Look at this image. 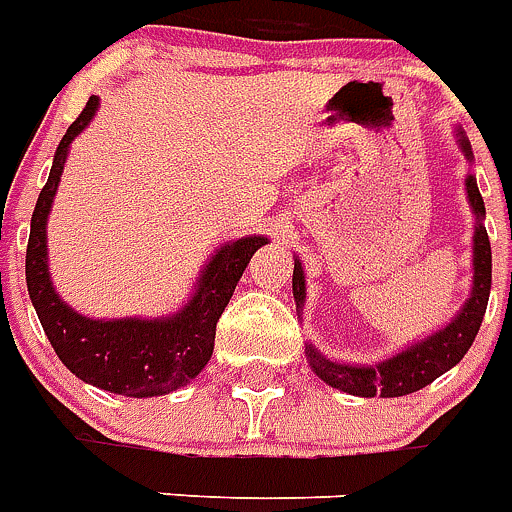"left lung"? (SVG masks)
Returning a JSON list of instances; mask_svg holds the SVG:
<instances>
[{
  "label": "left lung",
  "instance_id": "obj_1",
  "mask_svg": "<svg viewBox=\"0 0 512 512\" xmlns=\"http://www.w3.org/2000/svg\"><path fill=\"white\" fill-rule=\"evenodd\" d=\"M457 145L465 153L468 161H473L470 153V142L465 140V134L457 129ZM465 192H468V203L476 214V232H473V288H470V298L463 304V309L457 312V317L449 322L447 327H441L436 333H431L423 341L412 343L404 351L394 354L391 359H383L378 365H349V362H333V359L322 357L320 351L314 349L312 343L306 346V359L309 367L317 372V378H322L327 386L338 388L343 394L351 396H407L415 394L420 388L444 375L447 370L460 362L468 354L478 335V327L484 322L486 304H489V290H492V245H489V235L484 227V198L478 192L476 177L468 174L465 177ZM293 298H296V309H304L306 298V280L304 267L296 259L293 264Z\"/></svg>",
  "mask_w": 512,
  "mask_h": 512
}]
</instances>
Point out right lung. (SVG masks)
<instances>
[{"instance_id":"1","label":"right lung","mask_w":512,"mask_h":512,"mask_svg":"<svg viewBox=\"0 0 512 512\" xmlns=\"http://www.w3.org/2000/svg\"><path fill=\"white\" fill-rule=\"evenodd\" d=\"M97 108L100 100L89 97L87 108L68 126L55 150L47 185L36 200L26 248L28 296L52 349L76 378L110 394L134 399L163 396L187 386L208 365L214 354L216 322L222 317L224 306L230 304L237 280L243 277L251 256L269 240L261 235H248L224 243L198 277L190 301L169 317L92 320L73 312L57 296L55 285L49 280L47 216L60 185L68 147L87 129Z\"/></svg>"}]
</instances>
